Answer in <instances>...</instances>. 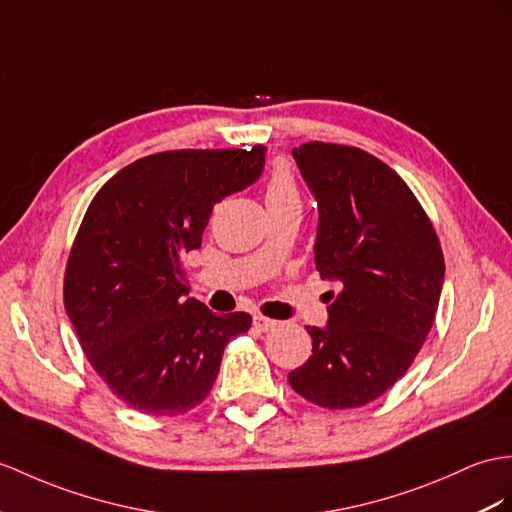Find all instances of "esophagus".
Listing matches in <instances>:
<instances>
[{
	"mask_svg": "<svg viewBox=\"0 0 512 512\" xmlns=\"http://www.w3.org/2000/svg\"><path fill=\"white\" fill-rule=\"evenodd\" d=\"M276 326H278V321L267 319V317H263V315H256V317H254V328H256V330H260V332L273 330Z\"/></svg>",
	"mask_w": 512,
	"mask_h": 512,
	"instance_id": "obj_1",
	"label": "esophagus"
}]
</instances>
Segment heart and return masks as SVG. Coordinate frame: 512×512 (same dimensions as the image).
Here are the masks:
<instances>
[{"label":"heart","instance_id":"heart-1","mask_svg":"<svg viewBox=\"0 0 512 512\" xmlns=\"http://www.w3.org/2000/svg\"><path fill=\"white\" fill-rule=\"evenodd\" d=\"M265 202H267L269 208L289 206V204L299 206L297 186H295L291 173L286 167H278L276 171L271 173V178L267 182V189H265Z\"/></svg>","mask_w":512,"mask_h":512}]
</instances>
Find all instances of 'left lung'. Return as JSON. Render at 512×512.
Wrapping results in <instances>:
<instances>
[{
  "mask_svg": "<svg viewBox=\"0 0 512 512\" xmlns=\"http://www.w3.org/2000/svg\"><path fill=\"white\" fill-rule=\"evenodd\" d=\"M293 158L317 199V271L339 293H326V328L306 326L313 356L289 382L323 408L365 406L426 341L445 278L441 245L413 191L376 156L315 141Z\"/></svg>",
  "mask_w": 512,
  "mask_h": 512,
  "instance_id": "obj_1",
  "label": "left lung"
}]
</instances>
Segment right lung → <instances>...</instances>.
Returning <instances> with one entry per match:
<instances>
[{
    "mask_svg": "<svg viewBox=\"0 0 512 512\" xmlns=\"http://www.w3.org/2000/svg\"><path fill=\"white\" fill-rule=\"evenodd\" d=\"M265 145L176 149L139 158L97 191L73 241L65 310L110 391L147 415L206 400L223 350L252 326L189 297L182 258L199 249L213 206L252 186Z\"/></svg>",
    "mask_w": 512,
    "mask_h": 512,
    "instance_id": "1",
    "label": "right lung"
}]
</instances>
